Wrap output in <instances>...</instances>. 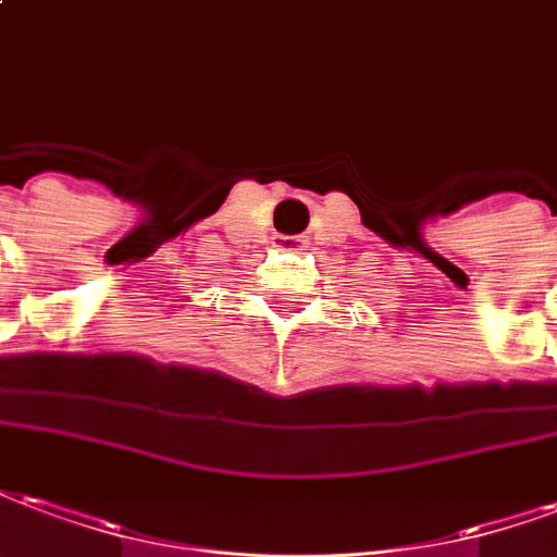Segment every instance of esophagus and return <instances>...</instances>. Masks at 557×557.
<instances>
[{
  "mask_svg": "<svg viewBox=\"0 0 557 557\" xmlns=\"http://www.w3.org/2000/svg\"><path fill=\"white\" fill-rule=\"evenodd\" d=\"M275 249H290V251H299V249H306L308 243L302 237H275L273 243Z\"/></svg>",
  "mask_w": 557,
  "mask_h": 557,
  "instance_id": "34e87169",
  "label": "esophagus"
}]
</instances>
